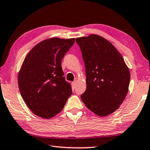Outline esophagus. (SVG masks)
<instances>
[{"label": "esophagus", "mask_w": 150, "mask_h": 150, "mask_svg": "<svg viewBox=\"0 0 150 150\" xmlns=\"http://www.w3.org/2000/svg\"><path fill=\"white\" fill-rule=\"evenodd\" d=\"M76 81H74V82H72V85H73V86L74 87H75V86H76Z\"/></svg>", "instance_id": "obj_1"}]
</instances>
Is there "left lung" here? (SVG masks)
<instances>
[{
    "mask_svg": "<svg viewBox=\"0 0 150 150\" xmlns=\"http://www.w3.org/2000/svg\"><path fill=\"white\" fill-rule=\"evenodd\" d=\"M76 41L86 67V90L81 99L98 116L111 114L128 93L130 74L124 59L109 41L99 35L78 38Z\"/></svg>",
    "mask_w": 150,
    "mask_h": 150,
    "instance_id": "obj_1",
    "label": "left lung"
}]
</instances>
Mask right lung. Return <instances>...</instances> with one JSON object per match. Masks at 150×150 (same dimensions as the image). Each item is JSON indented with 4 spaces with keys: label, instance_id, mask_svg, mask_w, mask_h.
<instances>
[{
    "label": "right lung",
    "instance_id": "right-lung-1",
    "mask_svg": "<svg viewBox=\"0 0 150 150\" xmlns=\"http://www.w3.org/2000/svg\"><path fill=\"white\" fill-rule=\"evenodd\" d=\"M74 41V38L44 40L23 60L18 75L19 90L29 109L38 117H54L72 95V88L63 76L61 61Z\"/></svg>",
    "mask_w": 150,
    "mask_h": 150
}]
</instances>
